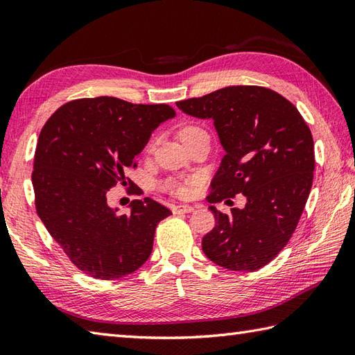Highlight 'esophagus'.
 Listing matches in <instances>:
<instances>
[{
	"mask_svg": "<svg viewBox=\"0 0 355 355\" xmlns=\"http://www.w3.org/2000/svg\"><path fill=\"white\" fill-rule=\"evenodd\" d=\"M192 211H193V206H191V205H177L172 207L173 214H189Z\"/></svg>",
	"mask_w": 355,
	"mask_h": 355,
	"instance_id": "1",
	"label": "esophagus"
}]
</instances>
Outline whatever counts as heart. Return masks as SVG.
I'll return each mask as SVG.
<instances>
[{"instance_id": "b5f03b06", "label": "heart", "mask_w": 355, "mask_h": 355, "mask_svg": "<svg viewBox=\"0 0 355 355\" xmlns=\"http://www.w3.org/2000/svg\"><path fill=\"white\" fill-rule=\"evenodd\" d=\"M201 132H205V130L200 129V128H196V126L186 128V129H183L182 132H180V138H182V140H184V138L191 137V135H196V134H201ZM168 187H169V191H171L172 193H175V196H183V193H186V191H187L186 186L175 184V183L169 184Z\"/></svg>"}]
</instances>
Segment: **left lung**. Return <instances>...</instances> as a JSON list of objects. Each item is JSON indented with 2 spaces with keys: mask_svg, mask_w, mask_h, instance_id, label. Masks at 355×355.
Instances as JSON below:
<instances>
[{
  "mask_svg": "<svg viewBox=\"0 0 355 355\" xmlns=\"http://www.w3.org/2000/svg\"><path fill=\"white\" fill-rule=\"evenodd\" d=\"M184 114L212 120L225 157L212 180L209 203L246 197L231 214L209 206L215 227L201 248L215 265L257 270L293 237L314 178V141L293 103L260 86H229L178 101Z\"/></svg>",
  "mask_w": 355,
  "mask_h": 355,
  "instance_id": "8db88e82",
  "label": "left lung"
}]
</instances>
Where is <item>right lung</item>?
I'll return each mask as SVG.
<instances>
[{
    "label": "right lung",
    "mask_w": 355,
    "mask_h": 355,
    "mask_svg": "<svg viewBox=\"0 0 355 355\" xmlns=\"http://www.w3.org/2000/svg\"><path fill=\"white\" fill-rule=\"evenodd\" d=\"M175 116L168 104H132L114 96L66 103L41 129L32 184L38 217L73 265L100 280L132 274L149 259L159 221L172 214L146 197L118 215L107 191Z\"/></svg>",
    "instance_id": "obj_1"
}]
</instances>
